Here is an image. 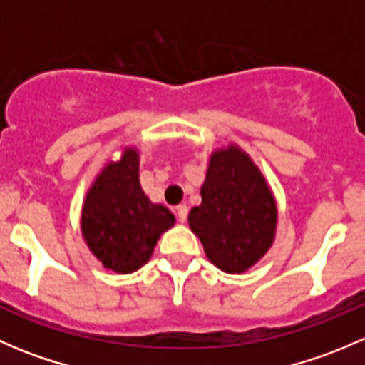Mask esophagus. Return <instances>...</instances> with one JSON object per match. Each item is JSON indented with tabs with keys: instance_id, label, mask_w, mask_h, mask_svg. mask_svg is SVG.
<instances>
[{
	"instance_id": "esophagus-1",
	"label": "esophagus",
	"mask_w": 365,
	"mask_h": 365,
	"mask_svg": "<svg viewBox=\"0 0 365 365\" xmlns=\"http://www.w3.org/2000/svg\"><path fill=\"white\" fill-rule=\"evenodd\" d=\"M176 215H178L180 222H185L187 215H189V206H187V205H178V206H176Z\"/></svg>"
}]
</instances>
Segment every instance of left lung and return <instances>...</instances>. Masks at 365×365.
Instances as JSON below:
<instances>
[{
    "instance_id": "obj_1",
    "label": "left lung",
    "mask_w": 365,
    "mask_h": 365,
    "mask_svg": "<svg viewBox=\"0 0 365 365\" xmlns=\"http://www.w3.org/2000/svg\"><path fill=\"white\" fill-rule=\"evenodd\" d=\"M189 226L206 257L226 274H242L272 247L277 205L251 157L231 145L210 155L201 205L189 213Z\"/></svg>"
}]
</instances>
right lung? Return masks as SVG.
<instances>
[{"label":"right lung","instance_id":"right-lung-1","mask_svg":"<svg viewBox=\"0 0 365 365\" xmlns=\"http://www.w3.org/2000/svg\"><path fill=\"white\" fill-rule=\"evenodd\" d=\"M173 224L175 215L143 192L135 148H125L120 160L104 165L88 190L81 215L84 242L116 274L139 270Z\"/></svg>","mask_w":365,"mask_h":365}]
</instances>
